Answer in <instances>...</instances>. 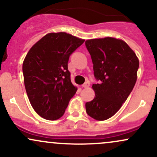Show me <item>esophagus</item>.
Here are the masks:
<instances>
[{
  "instance_id": "1",
  "label": "esophagus",
  "mask_w": 157,
  "mask_h": 157,
  "mask_svg": "<svg viewBox=\"0 0 157 157\" xmlns=\"http://www.w3.org/2000/svg\"><path fill=\"white\" fill-rule=\"evenodd\" d=\"M89 86H90L89 82H85L84 84L82 85V87H83V88H88V87H89Z\"/></svg>"
}]
</instances>
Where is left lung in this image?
<instances>
[{
	"label": "left lung",
	"instance_id": "left-lung-1",
	"mask_svg": "<svg viewBox=\"0 0 157 157\" xmlns=\"http://www.w3.org/2000/svg\"><path fill=\"white\" fill-rule=\"evenodd\" d=\"M94 76V98L86 103L89 116L98 121L113 117L131 92L136 79L139 59L124 40L115 37L87 40Z\"/></svg>",
	"mask_w": 157,
	"mask_h": 157
}]
</instances>
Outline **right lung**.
Masks as SVG:
<instances>
[{
	"mask_svg": "<svg viewBox=\"0 0 157 157\" xmlns=\"http://www.w3.org/2000/svg\"><path fill=\"white\" fill-rule=\"evenodd\" d=\"M85 40L66 32H51L35 43L23 63V80L35 112L48 120L64 114L77 88L68 70L69 56Z\"/></svg>",
	"mask_w": 157,
	"mask_h": 157,
	"instance_id": "right-lung-1",
	"label": "right lung"
}]
</instances>
